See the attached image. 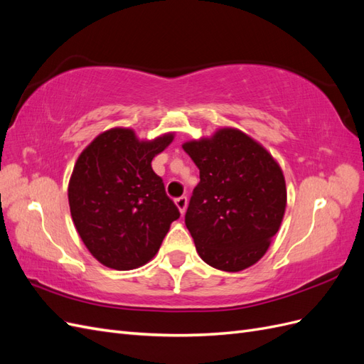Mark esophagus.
Segmentation results:
<instances>
[{"label": "esophagus", "instance_id": "esophagus-1", "mask_svg": "<svg viewBox=\"0 0 364 364\" xmlns=\"http://www.w3.org/2000/svg\"><path fill=\"white\" fill-rule=\"evenodd\" d=\"M174 203H176V206L179 208L181 214H185V211H186V206H188V199H186V196L178 197V199L174 200Z\"/></svg>", "mask_w": 364, "mask_h": 364}]
</instances>
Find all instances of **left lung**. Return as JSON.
Wrapping results in <instances>:
<instances>
[{
    "label": "left lung",
    "mask_w": 364,
    "mask_h": 364,
    "mask_svg": "<svg viewBox=\"0 0 364 364\" xmlns=\"http://www.w3.org/2000/svg\"><path fill=\"white\" fill-rule=\"evenodd\" d=\"M182 147L200 171L185 214L200 258L225 272L250 267L267 252L284 217L287 190L279 165L237 129Z\"/></svg>",
    "instance_id": "obj_1"
}]
</instances>
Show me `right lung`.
I'll list each match as a JSON object with an SVG mask.
<instances>
[{
	"label": "right lung",
	"instance_id": "obj_1",
	"mask_svg": "<svg viewBox=\"0 0 364 364\" xmlns=\"http://www.w3.org/2000/svg\"><path fill=\"white\" fill-rule=\"evenodd\" d=\"M173 134L139 141L130 129L98 135L77 159L68 186L71 217L85 246L105 266L132 270L149 262L181 217L151 159Z\"/></svg>",
	"mask_w": 364,
	"mask_h": 364
}]
</instances>
